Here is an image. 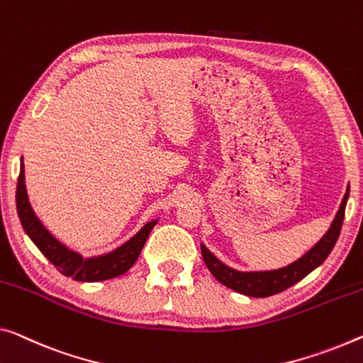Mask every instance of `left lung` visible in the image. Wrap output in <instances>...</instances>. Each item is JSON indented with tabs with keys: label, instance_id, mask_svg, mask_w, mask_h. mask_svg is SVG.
Listing matches in <instances>:
<instances>
[{
	"label": "left lung",
	"instance_id": "left-lung-1",
	"mask_svg": "<svg viewBox=\"0 0 363 363\" xmlns=\"http://www.w3.org/2000/svg\"><path fill=\"white\" fill-rule=\"evenodd\" d=\"M349 199V186L345 191L344 198L339 206V211L336 217H334L331 227L323 235V238L318 242L313 248L308 250L302 258H298L294 263L279 267V269L272 271H237L233 267L222 263L216 256L209 252L204 245H201V255L208 269L213 272V276L224 284L225 287L232 289L238 294L248 295V297H269V295L279 294L286 291L294 284L302 281L305 276H308L311 271L316 269L318 266L323 264L330 253L333 252L334 245H336L339 233H341L345 204Z\"/></svg>",
	"mask_w": 363,
	"mask_h": 363
}]
</instances>
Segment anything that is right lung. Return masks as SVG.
Segmentation results:
<instances>
[{
  "mask_svg": "<svg viewBox=\"0 0 363 363\" xmlns=\"http://www.w3.org/2000/svg\"><path fill=\"white\" fill-rule=\"evenodd\" d=\"M16 206H18V214L21 224L29 238L35 243L43 256L52 263L61 274L72 277L79 282H97L107 281V279L125 274L130 267L136 263L141 255V250L146 243L150 230L157 224V219L147 222L136 235H133L128 242L120 245L113 252L105 255L91 256L84 258L77 252H72L50 233L40 219L33 213L29 203L26 188V175H24V162L21 159V172L18 180V191H16Z\"/></svg>",
  "mask_w": 363,
  "mask_h": 363,
  "instance_id": "add662e5",
  "label": "right lung"
}]
</instances>
